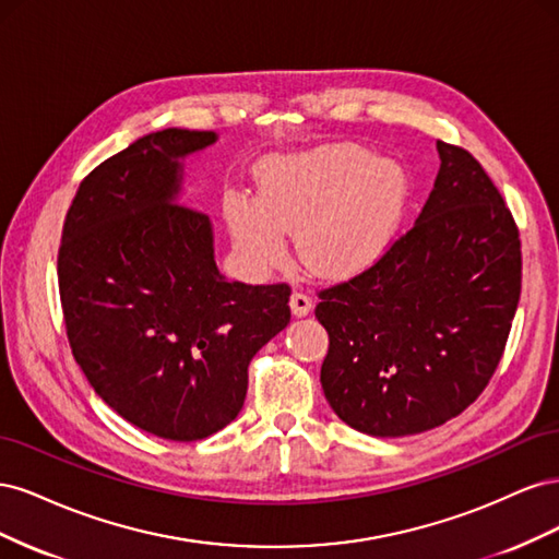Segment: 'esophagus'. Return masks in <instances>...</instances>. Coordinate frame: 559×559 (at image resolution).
I'll use <instances>...</instances> for the list:
<instances>
[{
  "label": "esophagus",
  "mask_w": 559,
  "mask_h": 559,
  "mask_svg": "<svg viewBox=\"0 0 559 559\" xmlns=\"http://www.w3.org/2000/svg\"><path fill=\"white\" fill-rule=\"evenodd\" d=\"M289 306H292V312L296 317H306L312 310V298L308 294H302V292H294Z\"/></svg>",
  "instance_id": "esophagus-1"
}]
</instances>
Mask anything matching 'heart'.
I'll list each match as a JSON object with an SVG mask.
<instances>
[{
	"mask_svg": "<svg viewBox=\"0 0 559 559\" xmlns=\"http://www.w3.org/2000/svg\"><path fill=\"white\" fill-rule=\"evenodd\" d=\"M408 198L411 181L399 163L337 144L267 160L259 200L228 195L226 218L253 267L277 265L284 233H296L302 265L321 277H352L384 257Z\"/></svg>",
	"mask_w": 559,
	"mask_h": 559,
	"instance_id": "heart-1",
	"label": "heart"
}]
</instances>
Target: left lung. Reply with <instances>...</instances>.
I'll list each match as a JSON object with an SVG mask.
<instances>
[{
  "instance_id": "1",
  "label": "left lung",
  "mask_w": 559,
  "mask_h": 559,
  "mask_svg": "<svg viewBox=\"0 0 559 559\" xmlns=\"http://www.w3.org/2000/svg\"><path fill=\"white\" fill-rule=\"evenodd\" d=\"M441 170L384 257L319 292L321 386L368 436L429 431L476 401L503 357L522 286L520 230L483 165L438 142Z\"/></svg>"
}]
</instances>
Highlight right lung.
Here are the masks:
<instances>
[{
  "instance_id": "right-lung-1",
  "label": "right lung",
  "mask_w": 559,
  "mask_h": 559,
  "mask_svg": "<svg viewBox=\"0 0 559 559\" xmlns=\"http://www.w3.org/2000/svg\"><path fill=\"white\" fill-rule=\"evenodd\" d=\"M214 142L167 128L99 163L79 183L58 249L83 376L130 425L167 441L230 425L253 354L292 319V286L218 275L207 214L177 202L179 158Z\"/></svg>"
}]
</instances>
